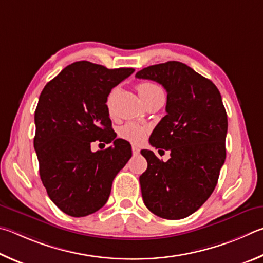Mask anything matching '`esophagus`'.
Wrapping results in <instances>:
<instances>
[{"mask_svg": "<svg viewBox=\"0 0 263 263\" xmlns=\"http://www.w3.org/2000/svg\"><path fill=\"white\" fill-rule=\"evenodd\" d=\"M132 151H133V155H134V156H136V155H139V154H140V149L137 148V146H135V145H133V146H132Z\"/></svg>", "mask_w": 263, "mask_h": 263, "instance_id": "34e87169", "label": "esophagus"}]
</instances>
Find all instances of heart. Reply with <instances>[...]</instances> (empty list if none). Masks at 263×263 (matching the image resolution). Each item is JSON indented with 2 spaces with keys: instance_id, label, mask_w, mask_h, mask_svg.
<instances>
[{
  "instance_id": "obj_1",
  "label": "heart",
  "mask_w": 263,
  "mask_h": 263,
  "mask_svg": "<svg viewBox=\"0 0 263 263\" xmlns=\"http://www.w3.org/2000/svg\"><path fill=\"white\" fill-rule=\"evenodd\" d=\"M136 89L143 101L148 100L149 98H151V97L163 93L162 87L158 86L156 83L149 82V81H143L139 83V84L136 85ZM112 98H113V91L108 95V98L106 100V106H107V109L109 113H112V109H110ZM146 134H148V127L136 122H127L126 124H123V126L119 128L120 137H122L123 140L129 141L135 144H139L141 142H143Z\"/></svg>"
}]
</instances>
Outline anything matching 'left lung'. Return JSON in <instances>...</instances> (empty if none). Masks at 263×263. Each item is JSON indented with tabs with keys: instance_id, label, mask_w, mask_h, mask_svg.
<instances>
[{
	"instance_id": "left-lung-1",
	"label": "left lung",
	"mask_w": 263,
	"mask_h": 263,
	"mask_svg": "<svg viewBox=\"0 0 263 263\" xmlns=\"http://www.w3.org/2000/svg\"><path fill=\"white\" fill-rule=\"evenodd\" d=\"M136 77L157 82L167 92V114L149 142L171 151V158L163 162L154 151H141L148 162L140 177L144 204L165 219L188 217L214 192L227 157L222 96L210 80L178 61L146 67Z\"/></svg>"
}]
</instances>
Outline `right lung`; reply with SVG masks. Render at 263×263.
I'll return each instance as SVG.
<instances>
[{"instance_id":"1","label":"right lung","mask_w":263,"mask_h":263,"mask_svg":"<svg viewBox=\"0 0 263 263\" xmlns=\"http://www.w3.org/2000/svg\"><path fill=\"white\" fill-rule=\"evenodd\" d=\"M133 72V68L107 69L78 61L41 92L33 144L41 181L64 214L84 217L104 206L115 176L132 157L129 142L115 139L106 100ZM96 140L114 145L92 153L90 143Z\"/></svg>"}]
</instances>
